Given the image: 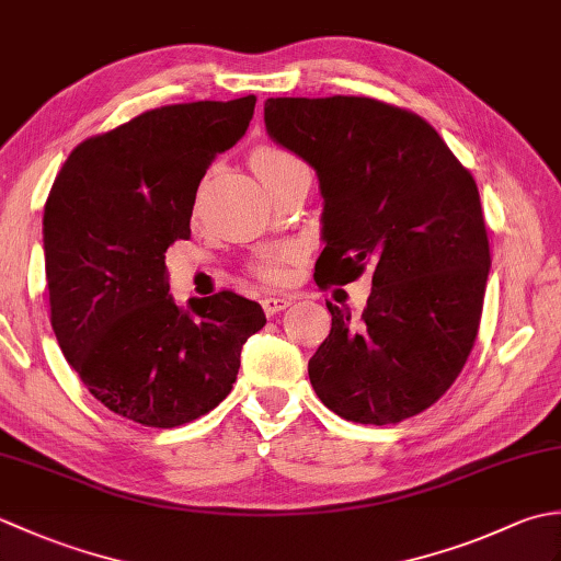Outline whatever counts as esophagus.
<instances>
[{"label": "esophagus", "instance_id": "34e87169", "mask_svg": "<svg viewBox=\"0 0 561 561\" xmlns=\"http://www.w3.org/2000/svg\"><path fill=\"white\" fill-rule=\"evenodd\" d=\"M291 306L289 299H284V296H267V299H262V308H265V316H277L282 311H287Z\"/></svg>", "mask_w": 561, "mask_h": 561}]
</instances>
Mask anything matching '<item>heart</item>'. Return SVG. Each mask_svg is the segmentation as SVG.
Listing matches in <instances>:
<instances>
[{
    "instance_id": "1",
    "label": "heart",
    "mask_w": 561,
    "mask_h": 561,
    "mask_svg": "<svg viewBox=\"0 0 561 561\" xmlns=\"http://www.w3.org/2000/svg\"><path fill=\"white\" fill-rule=\"evenodd\" d=\"M294 163H299V159H296L291 151L279 149V147H257L253 151V157H250V165H253V171L265 185H270L274 178H277L282 171H287ZM294 257H296V248H284V250H277V253L262 257L253 270L257 274V279L267 284H277L287 277V265Z\"/></svg>"
}]
</instances>
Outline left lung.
Segmentation results:
<instances>
[{"label": "left lung", "mask_w": 561, "mask_h": 561, "mask_svg": "<svg viewBox=\"0 0 561 561\" xmlns=\"http://www.w3.org/2000/svg\"><path fill=\"white\" fill-rule=\"evenodd\" d=\"M265 125L318 173V287L374 277L359 320L328 304L311 386L347 422L410 420L453 386L478 340L492 262L478 183L424 117L392 103L267 99Z\"/></svg>", "instance_id": "left-lung-1"}]
</instances>
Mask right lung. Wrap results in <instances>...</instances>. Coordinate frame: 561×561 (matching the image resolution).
I'll return each mask as SVG.
<instances>
[{
	"label": "right lung",
	"mask_w": 561,
	"mask_h": 561,
	"mask_svg": "<svg viewBox=\"0 0 561 561\" xmlns=\"http://www.w3.org/2000/svg\"><path fill=\"white\" fill-rule=\"evenodd\" d=\"M255 96L161 105L83 139L43 214L50 323L65 359L111 412L173 428L229 396L267 323L219 291L178 308L165 250L190 238L199 181L253 121Z\"/></svg>",
	"instance_id": "right-lung-1"
}]
</instances>
